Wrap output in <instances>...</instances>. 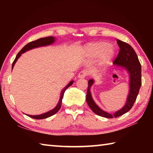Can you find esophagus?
Masks as SVG:
<instances>
[{"instance_id":"34e87169","label":"esophagus","mask_w":153,"mask_h":153,"mask_svg":"<svg viewBox=\"0 0 153 153\" xmlns=\"http://www.w3.org/2000/svg\"><path fill=\"white\" fill-rule=\"evenodd\" d=\"M86 76H87L86 71H80L78 74V78L83 79V78H85Z\"/></svg>"}]
</instances>
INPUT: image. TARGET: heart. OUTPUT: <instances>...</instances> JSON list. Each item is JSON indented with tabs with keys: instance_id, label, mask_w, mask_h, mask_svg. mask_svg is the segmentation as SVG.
Instances as JSON below:
<instances>
[{
	"instance_id": "obj_1",
	"label": "heart",
	"mask_w": 153,
	"mask_h": 153,
	"mask_svg": "<svg viewBox=\"0 0 153 153\" xmlns=\"http://www.w3.org/2000/svg\"><path fill=\"white\" fill-rule=\"evenodd\" d=\"M84 52L86 56L90 59L99 57L98 64L100 66L108 64L116 54L114 48L106 41H97L87 44L84 47Z\"/></svg>"
}]
</instances>
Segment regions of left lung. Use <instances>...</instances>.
<instances>
[{
	"label": "left lung",
	"mask_w": 153,
	"mask_h": 153,
	"mask_svg": "<svg viewBox=\"0 0 153 153\" xmlns=\"http://www.w3.org/2000/svg\"><path fill=\"white\" fill-rule=\"evenodd\" d=\"M117 43L120 49L118 56L114 62V65L116 66L114 69L122 68L127 71L129 76V92L124 106L114 114H109L100 108L94 101L91 93V87L95 83L93 79L88 81L86 95L87 102L93 112L106 118H117L128 112L134 105L141 85V66L137 54L131 46L125 42L118 39Z\"/></svg>",
	"instance_id": "1"
}]
</instances>
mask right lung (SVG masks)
I'll return each instance as SVG.
<instances>
[{
    "label": "right lung",
    "mask_w": 153,
    "mask_h": 153,
    "mask_svg": "<svg viewBox=\"0 0 153 153\" xmlns=\"http://www.w3.org/2000/svg\"><path fill=\"white\" fill-rule=\"evenodd\" d=\"M55 41H56V38L54 37H44V38H40L39 39L34 41H31L30 43H29L28 44H27L25 46H24V47L22 48V49L19 52L18 54L16 56L14 61L13 62L12 64V70L14 68V65L16 64V62H17L18 58L21 56L22 54L25 53L26 51H28L31 49H33L35 48H38V47H45V46H48V45H51L53 43H54ZM74 83V81H71V82H69V83L65 86L64 88L62 89V90L61 91L60 93V99L59 100H58V102L57 104V105L54 107L53 109H52L49 111H48L45 113L42 114H39V115H29L27 114L28 116L31 117L32 118L34 119H37V120H41V119H45V118H47L48 117H50L51 116H53L54 114H55L58 110H59L61 108V105H62V99H63V96H64V93L65 92L68 87L70 86H71Z\"/></svg>",
    "instance_id": "add662e5"
}]
</instances>
